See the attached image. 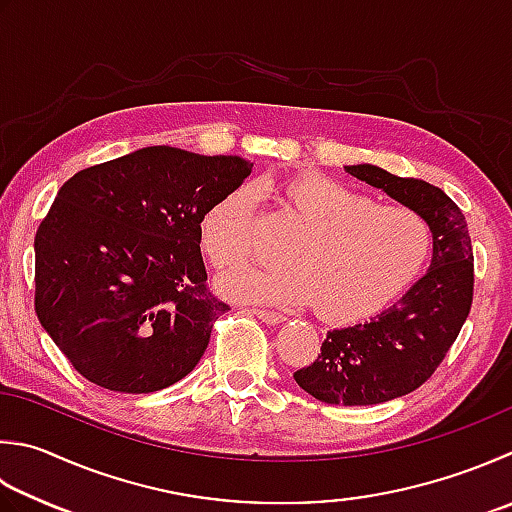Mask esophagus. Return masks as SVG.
Instances as JSON below:
<instances>
[{
	"instance_id": "1",
	"label": "esophagus",
	"mask_w": 512,
	"mask_h": 512,
	"mask_svg": "<svg viewBox=\"0 0 512 512\" xmlns=\"http://www.w3.org/2000/svg\"><path fill=\"white\" fill-rule=\"evenodd\" d=\"M249 312L256 314V316L260 318V321H263V323H269V325H276V323H283V321H285V316H283L281 312H272V310H256V307H254V310H249Z\"/></svg>"
}]
</instances>
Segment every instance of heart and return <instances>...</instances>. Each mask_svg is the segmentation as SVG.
<instances>
[{"instance_id":"b5f03b06","label":"heart","mask_w":512,"mask_h":512,"mask_svg":"<svg viewBox=\"0 0 512 512\" xmlns=\"http://www.w3.org/2000/svg\"><path fill=\"white\" fill-rule=\"evenodd\" d=\"M281 198L303 229L287 247L292 265L223 278L240 301L314 303L330 323L370 316L414 281L432 252V225L417 209L385 205L323 173H298ZM211 265L229 269L256 252V194L236 187L200 220Z\"/></svg>"}]
</instances>
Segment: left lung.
<instances>
[{
  "mask_svg": "<svg viewBox=\"0 0 512 512\" xmlns=\"http://www.w3.org/2000/svg\"><path fill=\"white\" fill-rule=\"evenodd\" d=\"M345 171L417 209L435 236L426 276L370 321L327 332L314 363L294 372L296 383L318 401L374 406L417 390L446 359L470 312L475 258L466 216L439 187L374 165Z\"/></svg>",
  "mask_w": 512,
  "mask_h": 512,
  "instance_id": "left-lung-1",
  "label": "left lung"
}]
</instances>
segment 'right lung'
<instances>
[{
    "label": "right lung",
    "mask_w": 512,
    "mask_h": 512,
    "mask_svg": "<svg viewBox=\"0 0 512 512\" xmlns=\"http://www.w3.org/2000/svg\"><path fill=\"white\" fill-rule=\"evenodd\" d=\"M249 173L147 147L64 182L35 234V312L86 381L147 394L196 368L229 310L207 287L200 220Z\"/></svg>",
    "instance_id": "1"
}]
</instances>
